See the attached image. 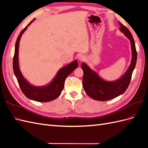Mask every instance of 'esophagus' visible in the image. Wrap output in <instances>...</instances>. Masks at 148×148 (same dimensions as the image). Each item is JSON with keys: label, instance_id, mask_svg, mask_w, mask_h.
Wrapping results in <instances>:
<instances>
[{"label": "esophagus", "instance_id": "esophagus-1", "mask_svg": "<svg viewBox=\"0 0 148 148\" xmlns=\"http://www.w3.org/2000/svg\"><path fill=\"white\" fill-rule=\"evenodd\" d=\"M78 58L79 61H84L85 60V57L83 55H79Z\"/></svg>", "mask_w": 148, "mask_h": 148}]
</instances>
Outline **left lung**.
Returning a JSON list of instances; mask_svg holds the SVG:
<instances>
[{"label":"left lung","mask_w":148,"mask_h":148,"mask_svg":"<svg viewBox=\"0 0 148 148\" xmlns=\"http://www.w3.org/2000/svg\"><path fill=\"white\" fill-rule=\"evenodd\" d=\"M119 30L131 42L132 58L130 66L125 73L115 81H106L97 72L91 70L85 63H82L83 71V86L86 93L90 97L98 101H107L122 95L128 87L133 71L137 60V52L132 34L121 22Z\"/></svg>","instance_id":"left-lung-1"}]
</instances>
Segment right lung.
I'll return each mask as SVG.
<instances>
[{
  "mask_svg": "<svg viewBox=\"0 0 148 148\" xmlns=\"http://www.w3.org/2000/svg\"><path fill=\"white\" fill-rule=\"evenodd\" d=\"M35 18L23 30H22L17 39L15 46L14 57L13 58V69L18 85L26 97L38 102H49L53 100L60 95L64 87L66 78L77 69L78 64L77 60H75L69 65L63 66L61 69H60L52 81L44 86H34L30 84L23 77L21 71L20 70L18 63L19 42L22 34L27 29V27L35 21Z\"/></svg>",
  "mask_w": 148,
  "mask_h": 148,
  "instance_id": "1",
  "label": "right lung"
}]
</instances>
